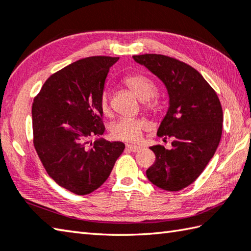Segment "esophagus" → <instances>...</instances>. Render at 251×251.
I'll return each instance as SVG.
<instances>
[{"label":"esophagus","instance_id":"obj_1","mask_svg":"<svg viewBox=\"0 0 251 251\" xmlns=\"http://www.w3.org/2000/svg\"><path fill=\"white\" fill-rule=\"evenodd\" d=\"M126 150L130 151V152H139L141 150L140 146H136V145H126Z\"/></svg>","mask_w":251,"mask_h":251}]
</instances>
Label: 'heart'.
Wrapping results in <instances>:
<instances>
[{
	"label": "heart",
	"mask_w": 251,
	"mask_h": 251,
	"mask_svg": "<svg viewBox=\"0 0 251 251\" xmlns=\"http://www.w3.org/2000/svg\"><path fill=\"white\" fill-rule=\"evenodd\" d=\"M124 84L130 91L143 101V109L152 115H156L160 110L158 99L154 97L157 93L156 85L152 79L143 74L133 73L124 78ZM99 108L103 116L110 113V100L107 92H102L99 98ZM148 127V124L143 119H122L113 122L110 126V134L113 139L124 142H139L143 131Z\"/></svg>",
	"instance_id": "1"
}]
</instances>
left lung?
Wrapping results in <instances>:
<instances>
[{"label":"left lung","instance_id":"8db88e82","mask_svg":"<svg viewBox=\"0 0 251 251\" xmlns=\"http://www.w3.org/2000/svg\"><path fill=\"white\" fill-rule=\"evenodd\" d=\"M167 88L169 108L157 135L172 149L150 148L156 159L146 170L149 180L167 191H179L196 181L213 157L223 130V110L216 93L190 65L172 56L133 55Z\"/></svg>","mask_w":251,"mask_h":251}]
</instances>
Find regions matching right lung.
Masks as SVG:
<instances>
[{
	"label": "right lung",
	"instance_id": "right-lung-1",
	"mask_svg": "<svg viewBox=\"0 0 251 251\" xmlns=\"http://www.w3.org/2000/svg\"><path fill=\"white\" fill-rule=\"evenodd\" d=\"M119 58L81 59L47 79L31 108L34 146L49 176L78 196L95 191L109 177L125 150L105 132L99 98L109 68Z\"/></svg>",
	"mask_w": 251,
	"mask_h": 251
}]
</instances>
